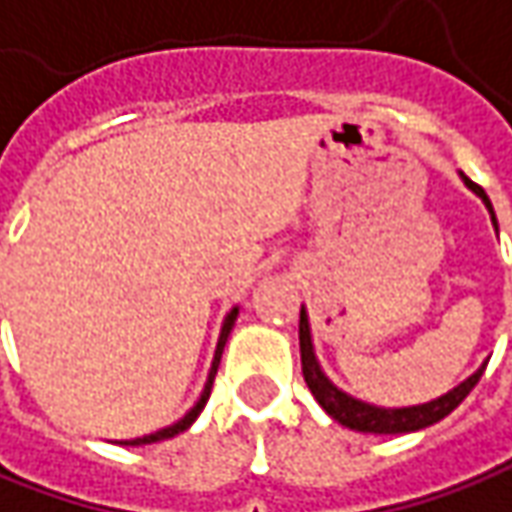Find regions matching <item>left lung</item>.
Listing matches in <instances>:
<instances>
[{
  "label": "left lung",
  "instance_id": "obj_1",
  "mask_svg": "<svg viewBox=\"0 0 512 512\" xmlns=\"http://www.w3.org/2000/svg\"><path fill=\"white\" fill-rule=\"evenodd\" d=\"M462 184L482 198V204L488 207L490 212V224L499 232V224H496V212H493V204H490L488 193L474 184L465 173L460 170ZM300 356H302V375H305V384L311 389L319 406L328 412L333 420H339L342 426L353 431H364V434H409V431H420L426 426H434L437 420H443L446 415H451L471 389L479 384V378L485 373L488 361L476 370L474 375H468L462 384H457L454 389H448L446 395L434 398V401L415 403V406H375V403L358 401L353 395H347L344 389H339L333 381H330L319 358H316L314 350V336H311V319H308V311L302 305L300 311Z\"/></svg>",
  "mask_w": 512,
  "mask_h": 512
}]
</instances>
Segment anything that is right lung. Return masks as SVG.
I'll list each match as a JSON object with an SVG mask.
<instances>
[{
    "label": "right lung",
    "instance_id": "1",
    "mask_svg": "<svg viewBox=\"0 0 512 512\" xmlns=\"http://www.w3.org/2000/svg\"><path fill=\"white\" fill-rule=\"evenodd\" d=\"M241 314V308L235 305L227 316H224V325H221V333H218V344H215V356H212V364H210V373H207V384L201 389V395H198V401L193 403V409L187 412L184 417H179L176 423H170L165 429L154 431V434H145V437H134V440H120V446H148V443H159V440H170V437H176V434H182L187 431L193 423H196V417L201 415V409L207 406L210 401V389H212V378L218 373V364H221V353H224V344H227L229 333L235 328V319Z\"/></svg>",
    "mask_w": 512,
    "mask_h": 512
}]
</instances>
